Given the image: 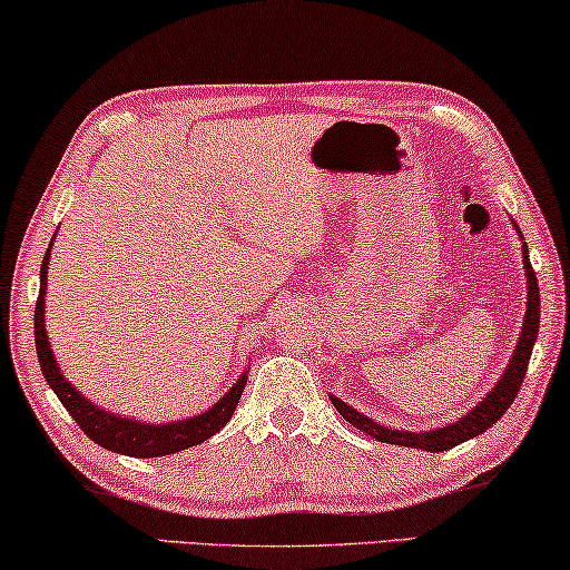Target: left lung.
<instances>
[{
	"mask_svg": "<svg viewBox=\"0 0 570 570\" xmlns=\"http://www.w3.org/2000/svg\"><path fill=\"white\" fill-rule=\"evenodd\" d=\"M522 266H525V276H528V309H525V322H522L520 342L512 352V360H510L508 370H504L502 381L492 387L490 395H487V399L480 405H476L474 411H469L462 421L449 423V426H444V429L413 433V431H395V429L381 426V423H375L373 419H367V415L357 413L355 409H350L345 401L334 399V395H332V405L340 411L342 419H347L352 426L365 431L367 436L383 441V444H399V446L426 449V451L454 449L456 444H462V441H466V439L480 436L482 431H487L492 426V423L500 421L504 411H508L512 405L514 395H518V391H520L522 377H525L528 365H530L532 345H535V340H538L540 288H538L535 271H532V266H530L528 248H522Z\"/></svg>",
	"mask_w": 570,
	"mask_h": 570,
	"instance_id": "left-lung-1",
	"label": "left lung"
}]
</instances>
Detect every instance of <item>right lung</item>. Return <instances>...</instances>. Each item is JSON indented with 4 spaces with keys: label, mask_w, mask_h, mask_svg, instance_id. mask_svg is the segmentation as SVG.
<instances>
[{
    "label": "right lung",
    "mask_w": 570,
    "mask_h": 570,
    "mask_svg": "<svg viewBox=\"0 0 570 570\" xmlns=\"http://www.w3.org/2000/svg\"><path fill=\"white\" fill-rule=\"evenodd\" d=\"M52 246V243H50ZM48 261H50V248L42 258L40 268V296L38 304H35V347H38L40 367L45 381L50 383L52 391L66 405V411L73 415V421L88 439H94L98 446L108 451H116V454L126 456H165L175 454V451H183L187 446L203 444L210 436H215L225 423L230 421L233 411L243 395V387H246V375H240V381L230 387L228 393L223 395V401L213 405L210 411H205L195 419L185 421H171V423H139L137 419H121V415L106 413L98 409L90 401H86L73 385H70L66 377H62L60 367L52 357L48 334H45V286H48Z\"/></svg>",
    "instance_id": "obj_1"
}]
</instances>
